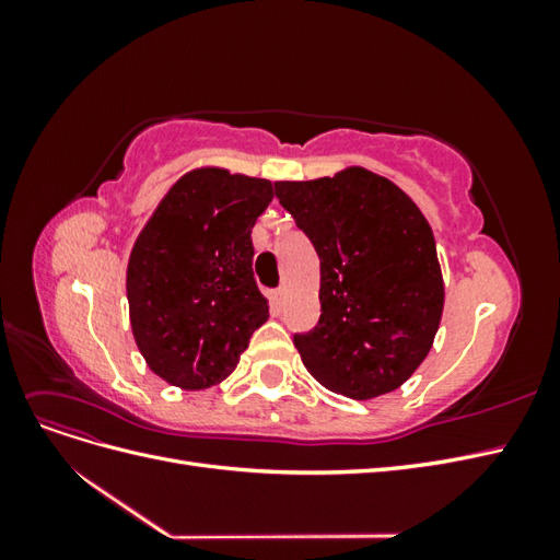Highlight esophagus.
Here are the masks:
<instances>
[{
    "label": "esophagus",
    "mask_w": 560,
    "mask_h": 560,
    "mask_svg": "<svg viewBox=\"0 0 560 560\" xmlns=\"http://www.w3.org/2000/svg\"><path fill=\"white\" fill-rule=\"evenodd\" d=\"M270 301H273L276 308H282V301H284V287H278V290L270 292Z\"/></svg>",
    "instance_id": "1"
}]
</instances>
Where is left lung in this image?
I'll return each mask as SVG.
<instances>
[{"label": "left lung", "mask_w": 560, "mask_h": 560, "mask_svg": "<svg viewBox=\"0 0 560 560\" xmlns=\"http://www.w3.org/2000/svg\"><path fill=\"white\" fill-rule=\"evenodd\" d=\"M273 186L319 257L322 315L294 334L303 364L350 399L393 393L428 358L444 311L428 219L399 186L364 167Z\"/></svg>", "instance_id": "obj_1"}]
</instances>
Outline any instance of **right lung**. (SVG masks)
Returning <instances> with one entry per match:
<instances>
[{"mask_svg": "<svg viewBox=\"0 0 560 560\" xmlns=\"http://www.w3.org/2000/svg\"><path fill=\"white\" fill-rule=\"evenodd\" d=\"M270 200L268 179L200 167L167 191L135 241L130 327L163 381L184 389L222 383L268 319L252 273V226Z\"/></svg>", "mask_w": 560, "mask_h": 560, "instance_id": "add662e5", "label": "right lung"}]
</instances>
